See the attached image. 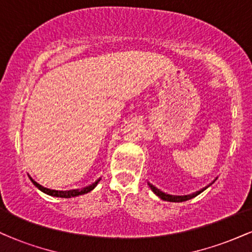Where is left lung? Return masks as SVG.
<instances>
[{
  "label": "left lung",
  "instance_id": "obj_1",
  "mask_svg": "<svg viewBox=\"0 0 252 252\" xmlns=\"http://www.w3.org/2000/svg\"><path fill=\"white\" fill-rule=\"evenodd\" d=\"M213 182H215V181H213ZM213 182H211L209 186L204 187V189H201L200 190H198V192L192 193V194H189V195H172V194H167V193L162 192V190H160L158 189H156L154 185H152V184H150V182H148V185H149L150 189H152L153 192H154L155 194L158 196V198L162 199V200H164V201H170V202H182V201L189 200V199L194 198V196H196L198 194H200V193L204 192V190L206 189L207 187H210L211 185L213 184Z\"/></svg>",
  "mask_w": 252,
  "mask_h": 252
}]
</instances>
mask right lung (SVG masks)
<instances>
[{
	"label": "right lung",
	"instance_id": "1",
	"mask_svg": "<svg viewBox=\"0 0 252 252\" xmlns=\"http://www.w3.org/2000/svg\"><path fill=\"white\" fill-rule=\"evenodd\" d=\"M28 176H30L31 181L33 182V185H34V186L37 187V189H39L40 190H41V192L46 193V194H48V195H51V196H57V198H72V196H78V195L85 194V193H89V192H91V190L94 189V187L97 186V184H98V182L100 181V178H99V179H98V180L94 181V184H92V185H89V186L84 187V189H82L56 190V189H46V187H43V186H41V185H40V184H37V182H36L35 180H33V179L31 178V175H28Z\"/></svg>",
	"mask_w": 252,
	"mask_h": 252
}]
</instances>
